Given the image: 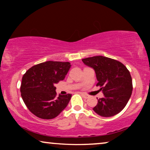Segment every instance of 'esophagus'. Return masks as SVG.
<instances>
[{"label": "esophagus", "instance_id": "34e87169", "mask_svg": "<svg viewBox=\"0 0 150 150\" xmlns=\"http://www.w3.org/2000/svg\"><path fill=\"white\" fill-rule=\"evenodd\" d=\"M81 95H82V96H83V97H84V98H89V96H88V95H87V94H86V93H81Z\"/></svg>", "mask_w": 150, "mask_h": 150}]
</instances>
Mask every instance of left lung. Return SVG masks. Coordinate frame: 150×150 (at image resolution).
I'll list each match as a JSON object with an SVG mask.
<instances>
[{"mask_svg":"<svg viewBox=\"0 0 150 150\" xmlns=\"http://www.w3.org/2000/svg\"><path fill=\"white\" fill-rule=\"evenodd\" d=\"M88 66L93 67L104 98L98 100L93 110L102 117H112L124 109L132 91L130 71L120 61L103 56H94L82 59Z\"/></svg>","mask_w":150,"mask_h":150,"instance_id":"obj_1","label":"left lung"}]
</instances>
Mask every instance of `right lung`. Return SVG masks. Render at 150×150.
<instances>
[{"label": "right lung", "instance_id": "obj_1", "mask_svg": "<svg viewBox=\"0 0 150 150\" xmlns=\"http://www.w3.org/2000/svg\"><path fill=\"white\" fill-rule=\"evenodd\" d=\"M71 65L69 62L48 61L30 67L20 86L22 100L28 109L39 118L56 117L68 104L71 95L57 96L54 85L63 81Z\"/></svg>", "mask_w": 150, "mask_h": 150}]
</instances>
